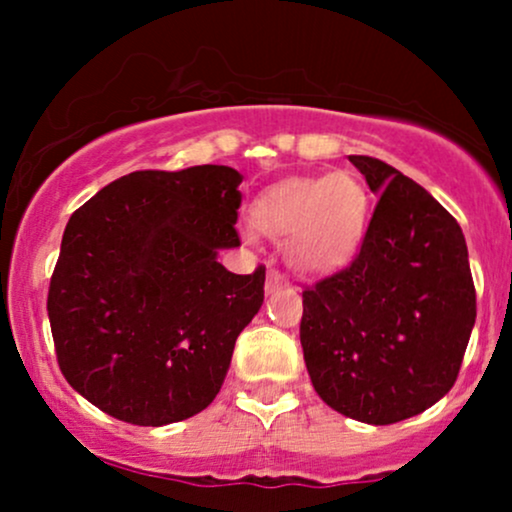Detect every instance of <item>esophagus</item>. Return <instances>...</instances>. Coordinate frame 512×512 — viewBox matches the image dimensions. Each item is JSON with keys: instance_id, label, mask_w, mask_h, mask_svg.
I'll return each mask as SVG.
<instances>
[{"instance_id": "obj_1", "label": "esophagus", "mask_w": 512, "mask_h": 512, "mask_svg": "<svg viewBox=\"0 0 512 512\" xmlns=\"http://www.w3.org/2000/svg\"><path fill=\"white\" fill-rule=\"evenodd\" d=\"M284 286H286L284 274H281L279 269H269V272H267V281H264V291H267V293H276L279 289H284Z\"/></svg>"}]
</instances>
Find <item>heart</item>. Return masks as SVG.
I'll list each match as a JSON object with an SVG mask.
<instances>
[{"label": "heart", "instance_id": "heart-1", "mask_svg": "<svg viewBox=\"0 0 512 512\" xmlns=\"http://www.w3.org/2000/svg\"><path fill=\"white\" fill-rule=\"evenodd\" d=\"M368 216L366 185L349 170L286 178L252 204L255 226L284 240L286 262L301 274L346 267L361 248Z\"/></svg>", "mask_w": 512, "mask_h": 512}]
</instances>
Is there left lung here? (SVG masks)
I'll return each instance as SVG.
<instances>
[{
  "instance_id": "1",
  "label": "left lung",
  "mask_w": 512,
  "mask_h": 512,
  "mask_svg": "<svg viewBox=\"0 0 512 512\" xmlns=\"http://www.w3.org/2000/svg\"><path fill=\"white\" fill-rule=\"evenodd\" d=\"M349 161L380 199L349 267L305 286L301 346L334 411L387 426L455 385L477 291L455 216L385 161Z\"/></svg>"
}]
</instances>
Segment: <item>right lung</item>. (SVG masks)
<instances>
[{
  "instance_id": "add662e5",
  "label": "right lung",
  "mask_w": 512,
  "mask_h": 512,
  "mask_svg": "<svg viewBox=\"0 0 512 512\" xmlns=\"http://www.w3.org/2000/svg\"><path fill=\"white\" fill-rule=\"evenodd\" d=\"M243 175L228 166L134 170L79 207L62 236L48 315L67 383L134 426L190 419L219 395L238 334L264 301V267L238 248Z\"/></svg>"
}]
</instances>
